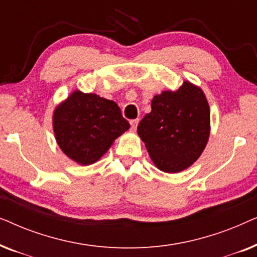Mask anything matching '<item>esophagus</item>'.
<instances>
[{
  "label": "esophagus",
  "mask_w": 257,
  "mask_h": 257,
  "mask_svg": "<svg viewBox=\"0 0 257 257\" xmlns=\"http://www.w3.org/2000/svg\"><path fill=\"white\" fill-rule=\"evenodd\" d=\"M130 122H131V130L135 132L137 130V125H138V122H139V119H133V120H131Z\"/></svg>",
  "instance_id": "34e87169"
}]
</instances>
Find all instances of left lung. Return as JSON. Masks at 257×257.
Instances as JSON below:
<instances>
[{
    "label": "left lung",
    "instance_id": "obj_1",
    "mask_svg": "<svg viewBox=\"0 0 257 257\" xmlns=\"http://www.w3.org/2000/svg\"><path fill=\"white\" fill-rule=\"evenodd\" d=\"M152 111L138 125V135L159 170L175 173L191 166L205 150L210 112L205 94L185 82L175 92L154 96Z\"/></svg>",
    "mask_w": 257,
    "mask_h": 257
}]
</instances>
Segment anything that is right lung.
Here are the masks:
<instances>
[{
	"instance_id": "add662e5",
	"label": "right lung",
	"mask_w": 257,
	"mask_h": 257,
	"mask_svg": "<svg viewBox=\"0 0 257 257\" xmlns=\"http://www.w3.org/2000/svg\"><path fill=\"white\" fill-rule=\"evenodd\" d=\"M130 128L114 101L75 91L56 108L54 130L59 147L82 165L97 161Z\"/></svg>"
}]
</instances>
